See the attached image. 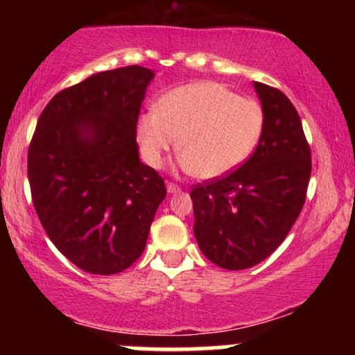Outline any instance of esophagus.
I'll list each match as a JSON object with an SVG mask.
<instances>
[{
  "label": "esophagus",
  "mask_w": 355,
  "mask_h": 355,
  "mask_svg": "<svg viewBox=\"0 0 355 355\" xmlns=\"http://www.w3.org/2000/svg\"><path fill=\"white\" fill-rule=\"evenodd\" d=\"M166 190H168V193H180L182 189L178 185H175V183L168 182L166 183Z\"/></svg>",
  "instance_id": "obj_1"
}]
</instances>
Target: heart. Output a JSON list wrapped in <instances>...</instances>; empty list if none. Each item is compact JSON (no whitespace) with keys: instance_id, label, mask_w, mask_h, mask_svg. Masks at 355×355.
<instances>
[{"instance_id":"b5f03b06","label":"heart","mask_w":355,"mask_h":355,"mask_svg":"<svg viewBox=\"0 0 355 355\" xmlns=\"http://www.w3.org/2000/svg\"><path fill=\"white\" fill-rule=\"evenodd\" d=\"M263 128V110L255 100L211 81L170 89L138 118L137 140L150 166H160L178 145L180 166L202 178L230 173L254 152Z\"/></svg>"}]
</instances>
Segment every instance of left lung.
<instances>
[{"mask_svg": "<svg viewBox=\"0 0 355 355\" xmlns=\"http://www.w3.org/2000/svg\"><path fill=\"white\" fill-rule=\"evenodd\" d=\"M263 110L255 152L234 172L193 185V234L202 254L227 270L266 260L299 217L312 172L302 121L280 89L254 81Z\"/></svg>", "mask_w": 355, "mask_h": 355, "instance_id": "left-lung-1", "label": "left lung"}]
</instances>
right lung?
<instances>
[{
  "mask_svg": "<svg viewBox=\"0 0 355 355\" xmlns=\"http://www.w3.org/2000/svg\"><path fill=\"white\" fill-rule=\"evenodd\" d=\"M148 68L95 73L56 93L28 150L31 198L55 247L88 274L123 272L144 254L164 178L138 157Z\"/></svg>",
  "mask_w": 355,
  "mask_h": 355,
  "instance_id": "add662e5",
  "label": "right lung"
}]
</instances>
